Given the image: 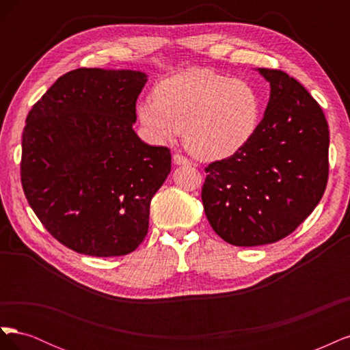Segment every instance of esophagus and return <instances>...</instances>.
Here are the masks:
<instances>
[{
	"instance_id": "esophagus-1",
	"label": "esophagus",
	"mask_w": 350,
	"mask_h": 350,
	"mask_svg": "<svg viewBox=\"0 0 350 350\" xmlns=\"http://www.w3.org/2000/svg\"><path fill=\"white\" fill-rule=\"evenodd\" d=\"M172 161H174V163H175V165H189V163H191V162H189L188 159H187V157H184L183 154H174Z\"/></svg>"
}]
</instances>
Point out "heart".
<instances>
[{"label": "heart", "instance_id": "heart-1", "mask_svg": "<svg viewBox=\"0 0 350 350\" xmlns=\"http://www.w3.org/2000/svg\"><path fill=\"white\" fill-rule=\"evenodd\" d=\"M260 98L245 80L211 70H188L165 79L154 99L137 105L146 135L166 143L184 130L188 150L201 159L234 154L256 133Z\"/></svg>", "mask_w": 350, "mask_h": 350}]
</instances>
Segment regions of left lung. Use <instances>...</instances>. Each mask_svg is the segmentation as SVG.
Segmentation results:
<instances>
[{"label": "left lung", "mask_w": 350, "mask_h": 350, "mask_svg": "<svg viewBox=\"0 0 350 350\" xmlns=\"http://www.w3.org/2000/svg\"><path fill=\"white\" fill-rule=\"evenodd\" d=\"M270 99L241 149L206 167L201 189L216 234L237 247L276 242L320 203L328 178V125L320 105L280 70L257 68Z\"/></svg>", "instance_id": "8db88e82"}]
</instances>
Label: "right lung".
<instances>
[{
	"instance_id": "right-lung-1",
	"label": "right lung",
	"mask_w": 350,
	"mask_h": 350,
	"mask_svg": "<svg viewBox=\"0 0 350 350\" xmlns=\"http://www.w3.org/2000/svg\"><path fill=\"white\" fill-rule=\"evenodd\" d=\"M146 83L147 74L134 70H72L26 118L25 196L49 234L79 254L125 256L149 230L171 153L133 130Z\"/></svg>"
}]
</instances>
